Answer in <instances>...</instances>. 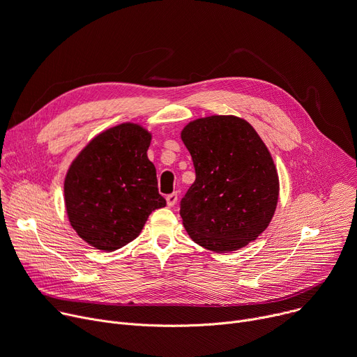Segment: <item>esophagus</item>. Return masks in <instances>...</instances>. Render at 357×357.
Here are the masks:
<instances>
[{
  "label": "esophagus",
  "instance_id": "34e87169",
  "mask_svg": "<svg viewBox=\"0 0 357 357\" xmlns=\"http://www.w3.org/2000/svg\"><path fill=\"white\" fill-rule=\"evenodd\" d=\"M176 202H178V193H176V192L169 193V195L167 197V204H168V206H174Z\"/></svg>",
  "mask_w": 357,
  "mask_h": 357
}]
</instances>
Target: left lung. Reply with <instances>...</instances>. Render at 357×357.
Wrapping results in <instances>:
<instances>
[{
    "label": "left lung",
    "mask_w": 357,
    "mask_h": 357,
    "mask_svg": "<svg viewBox=\"0 0 357 357\" xmlns=\"http://www.w3.org/2000/svg\"><path fill=\"white\" fill-rule=\"evenodd\" d=\"M197 179L181 201L189 236L219 253L255 241L275 213L279 178L273 159L245 119L213 115L181 134Z\"/></svg>",
    "instance_id": "obj_1"
}]
</instances>
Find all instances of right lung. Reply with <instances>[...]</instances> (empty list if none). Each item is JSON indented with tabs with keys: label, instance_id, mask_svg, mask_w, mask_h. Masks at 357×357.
Returning <instances> with one entry per match:
<instances>
[{
	"label": "right lung",
	"instance_id": "add662e5",
	"mask_svg": "<svg viewBox=\"0 0 357 357\" xmlns=\"http://www.w3.org/2000/svg\"><path fill=\"white\" fill-rule=\"evenodd\" d=\"M149 144L142 126L121 123L95 137L73 162L63 183L67 213L93 248L125 246L141 234L152 211L167 205L146 155Z\"/></svg>",
	"mask_w": 357,
	"mask_h": 357
}]
</instances>
